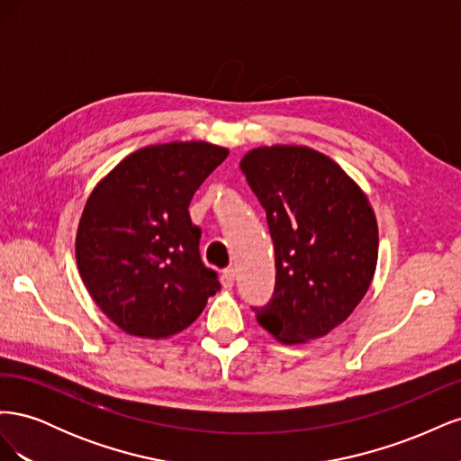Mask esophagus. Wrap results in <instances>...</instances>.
<instances>
[{"label": "esophagus", "mask_w": 461, "mask_h": 461, "mask_svg": "<svg viewBox=\"0 0 461 461\" xmlns=\"http://www.w3.org/2000/svg\"><path fill=\"white\" fill-rule=\"evenodd\" d=\"M221 283L225 288H232L234 286V271L232 269H225L221 275Z\"/></svg>", "instance_id": "obj_1"}]
</instances>
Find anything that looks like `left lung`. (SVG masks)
Listing matches in <instances>:
<instances>
[{
    "mask_svg": "<svg viewBox=\"0 0 461 461\" xmlns=\"http://www.w3.org/2000/svg\"><path fill=\"white\" fill-rule=\"evenodd\" d=\"M267 215L275 290L252 308L285 344L325 337L366 296L379 256L376 219L340 165L312 148L271 146L240 161Z\"/></svg>",
    "mask_w": 461,
    "mask_h": 461,
    "instance_id": "1",
    "label": "left lung"
}]
</instances>
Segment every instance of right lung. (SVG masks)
I'll use <instances>...</instances> for the list:
<instances>
[{
	"label": "right lung",
	"mask_w": 461,
	"mask_h": 461,
	"mask_svg": "<svg viewBox=\"0 0 461 461\" xmlns=\"http://www.w3.org/2000/svg\"><path fill=\"white\" fill-rule=\"evenodd\" d=\"M229 149L207 142L148 146L124 158L94 188L77 232L82 281L124 332L176 334L221 288L200 256L188 205Z\"/></svg>",
	"instance_id": "right-lung-1"
}]
</instances>
